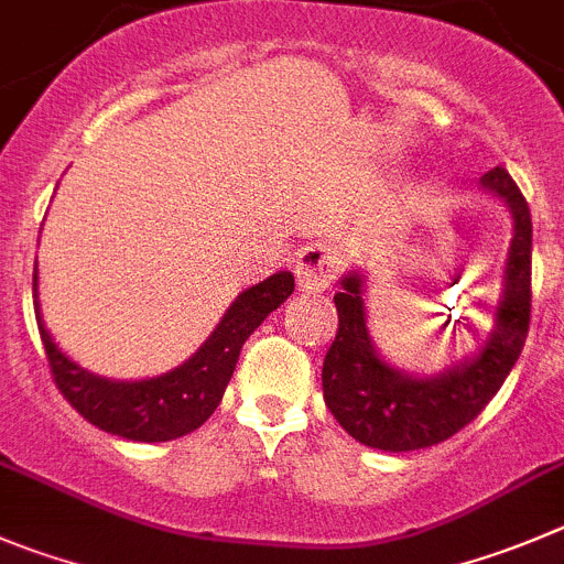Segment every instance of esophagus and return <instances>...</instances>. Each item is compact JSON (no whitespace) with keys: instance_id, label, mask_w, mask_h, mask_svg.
<instances>
[{"instance_id":"1","label":"esophagus","mask_w":564,"mask_h":564,"mask_svg":"<svg viewBox=\"0 0 564 564\" xmlns=\"http://www.w3.org/2000/svg\"><path fill=\"white\" fill-rule=\"evenodd\" d=\"M337 257L326 243H310L296 254V282L302 291L321 293L335 282Z\"/></svg>"}]
</instances>
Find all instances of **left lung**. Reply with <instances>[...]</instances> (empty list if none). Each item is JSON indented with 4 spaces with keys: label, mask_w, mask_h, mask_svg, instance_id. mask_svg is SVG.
Here are the masks:
<instances>
[{
    "label": "left lung",
    "mask_w": 564,
    "mask_h": 564,
    "mask_svg": "<svg viewBox=\"0 0 564 564\" xmlns=\"http://www.w3.org/2000/svg\"><path fill=\"white\" fill-rule=\"evenodd\" d=\"M514 218L503 302L496 329L465 366L434 379H412L377 357L368 337L362 279H343L335 293L337 335L324 357V399L332 415L354 440L382 452H415L454 437L501 390L518 362L532 318V213L507 169L496 165L481 176Z\"/></svg>",
    "instance_id": "left-lung-1"
}]
</instances>
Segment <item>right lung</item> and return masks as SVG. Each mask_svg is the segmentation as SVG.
Wrapping results in <instances>:
<instances>
[{"label":"right lung","mask_w":564,"mask_h":564,"mask_svg":"<svg viewBox=\"0 0 564 564\" xmlns=\"http://www.w3.org/2000/svg\"><path fill=\"white\" fill-rule=\"evenodd\" d=\"M37 273H32V299H37ZM293 293V273L279 271L260 285L249 288L227 310L210 340L198 348L185 366L143 382H110L74 366L57 351L50 332L41 324L35 302V318L44 340L46 362L63 399L88 423L101 432L138 443H165L191 434L221 404V395L232 379L246 337L265 321Z\"/></svg>","instance_id":"add662e5"}]
</instances>
